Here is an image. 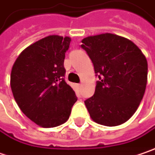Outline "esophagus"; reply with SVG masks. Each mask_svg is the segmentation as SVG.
Returning <instances> with one entry per match:
<instances>
[{"mask_svg":"<svg viewBox=\"0 0 155 155\" xmlns=\"http://www.w3.org/2000/svg\"><path fill=\"white\" fill-rule=\"evenodd\" d=\"M76 86H77L78 88H80V87H81V83H78V84H76Z\"/></svg>","mask_w":155,"mask_h":155,"instance_id":"esophagus-1","label":"esophagus"}]
</instances>
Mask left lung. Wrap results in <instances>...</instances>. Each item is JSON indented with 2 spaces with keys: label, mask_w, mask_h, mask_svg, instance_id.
<instances>
[{
  "label": "left lung",
  "mask_w": 155,
  "mask_h": 155,
  "mask_svg": "<svg viewBox=\"0 0 155 155\" xmlns=\"http://www.w3.org/2000/svg\"><path fill=\"white\" fill-rule=\"evenodd\" d=\"M81 42L99 78L94 94L85 101L91 119L107 127L123 124L144 95L147 59L130 40L109 33L86 37Z\"/></svg>",
  "instance_id": "left-lung-1"
}]
</instances>
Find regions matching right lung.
I'll list each match as a JSON object with an SVG mask.
<instances>
[{"instance_id":"add662e5","label":"right lung","mask_w":155,"mask_h":155,"mask_svg":"<svg viewBox=\"0 0 155 155\" xmlns=\"http://www.w3.org/2000/svg\"><path fill=\"white\" fill-rule=\"evenodd\" d=\"M71 38L49 35L28 46L12 68L10 86L24 114L42 127L65 123L76 102L74 91L65 81V53Z\"/></svg>"}]
</instances>
